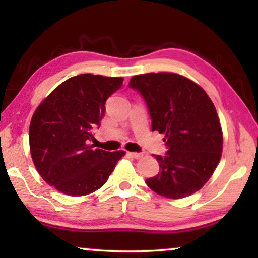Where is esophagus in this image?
I'll use <instances>...</instances> for the list:
<instances>
[{
    "instance_id": "1",
    "label": "esophagus",
    "mask_w": 258,
    "mask_h": 258,
    "mask_svg": "<svg viewBox=\"0 0 258 258\" xmlns=\"http://www.w3.org/2000/svg\"><path fill=\"white\" fill-rule=\"evenodd\" d=\"M128 155H129V156L134 157V158H141L143 156V155L140 154V153H128Z\"/></svg>"
}]
</instances>
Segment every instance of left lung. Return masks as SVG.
I'll return each instance as SVG.
<instances>
[{"mask_svg":"<svg viewBox=\"0 0 258 258\" xmlns=\"http://www.w3.org/2000/svg\"><path fill=\"white\" fill-rule=\"evenodd\" d=\"M129 87L146 101L151 129L164 134L165 155H154L160 172L147 185L167 199L192 195L220 163L223 134L216 108L206 91L174 73L133 76Z\"/></svg>","mask_w":258,"mask_h":258,"instance_id":"8db88e82","label":"left lung"}]
</instances>
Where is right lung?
Segmentation results:
<instances>
[{
	"label": "right lung",
	"mask_w": 258,
	"mask_h": 258,
	"mask_svg": "<svg viewBox=\"0 0 258 258\" xmlns=\"http://www.w3.org/2000/svg\"><path fill=\"white\" fill-rule=\"evenodd\" d=\"M122 77L81 74L55 88L35 110L29 128L30 154L41 177L58 191L84 196L100 189L124 151L93 149L105 101Z\"/></svg>",
	"instance_id": "obj_1"
}]
</instances>
